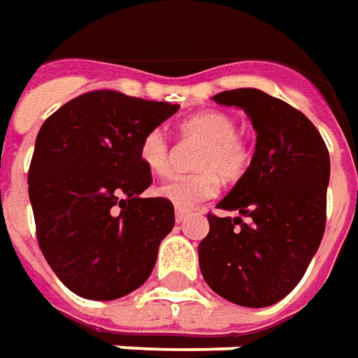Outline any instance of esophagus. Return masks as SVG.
Masks as SVG:
<instances>
[{
	"instance_id": "34e87169",
	"label": "esophagus",
	"mask_w": 358,
	"mask_h": 358,
	"mask_svg": "<svg viewBox=\"0 0 358 358\" xmlns=\"http://www.w3.org/2000/svg\"><path fill=\"white\" fill-rule=\"evenodd\" d=\"M176 222H184L187 219V215H189V211H186V209H178L176 207Z\"/></svg>"
}]
</instances>
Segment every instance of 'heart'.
Returning a JSON list of instances; mask_svg holds the SVG:
<instances>
[{"label":"heart","instance_id":"b5f03b06","mask_svg":"<svg viewBox=\"0 0 358 358\" xmlns=\"http://www.w3.org/2000/svg\"><path fill=\"white\" fill-rule=\"evenodd\" d=\"M238 131V120L222 110H207L184 120L180 136L201 141L192 161L196 172L174 174L157 187V194L178 209H194L217 194L219 178L227 182L240 178L248 169L252 153ZM139 157L147 171L157 176L171 171V143L162 129H151L141 137Z\"/></svg>","mask_w":358,"mask_h":358}]
</instances>
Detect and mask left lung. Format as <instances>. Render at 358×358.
Listing matches in <instances>:
<instances>
[{
	"mask_svg": "<svg viewBox=\"0 0 358 358\" xmlns=\"http://www.w3.org/2000/svg\"><path fill=\"white\" fill-rule=\"evenodd\" d=\"M213 101L244 110L257 137L248 171L217 205L238 217L207 215L199 269L222 299L264 308L299 285L322 242L329 153L316 126L281 99L234 89Z\"/></svg>",
	"mask_w": 358,
	"mask_h": 358,
	"instance_id": "obj_1",
	"label": "left lung"
}]
</instances>
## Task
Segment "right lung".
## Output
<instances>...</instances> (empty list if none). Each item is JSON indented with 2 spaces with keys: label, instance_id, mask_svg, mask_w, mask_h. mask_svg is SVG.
I'll use <instances>...</instances> for the list:
<instances>
[{
  "label": "right lung",
  "instance_id": "right-lung-1",
  "mask_svg": "<svg viewBox=\"0 0 358 358\" xmlns=\"http://www.w3.org/2000/svg\"><path fill=\"white\" fill-rule=\"evenodd\" d=\"M178 108L104 89L66 102L40 127L29 169L36 238L75 294L114 301L153 271L174 205L139 197L153 182L139 143Z\"/></svg>",
  "mask_w": 358,
  "mask_h": 358
}]
</instances>
